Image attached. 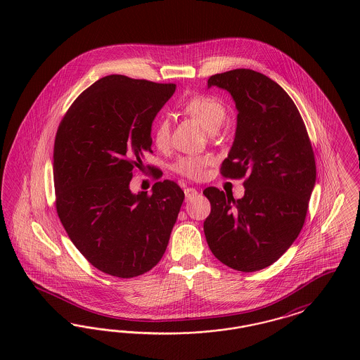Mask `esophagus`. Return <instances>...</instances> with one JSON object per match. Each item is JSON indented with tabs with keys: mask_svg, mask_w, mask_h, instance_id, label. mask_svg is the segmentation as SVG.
<instances>
[{
	"mask_svg": "<svg viewBox=\"0 0 360 360\" xmlns=\"http://www.w3.org/2000/svg\"><path fill=\"white\" fill-rule=\"evenodd\" d=\"M197 194H198V191H197V190H195L194 188H185V195H186V198H188V200L194 198Z\"/></svg>",
	"mask_w": 360,
	"mask_h": 360,
	"instance_id": "obj_1",
	"label": "esophagus"
}]
</instances>
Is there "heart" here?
I'll return each instance as SVG.
<instances>
[{"mask_svg": "<svg viewBox=\"0 0 360 360\" xmlns=\"http://www.w3.org/2000/svg\"><path fill=\"white\" fill-rule=\"evenodd\" d=\"M181 109L194 119L200 121L207 131L214 132L225 120L226 108L223 101L212 94L197 93L188 97ZM153 141L159 150H165L170 144L172 128L170 122L166 119H158L153 125ZM210 163V158L204 155H186L178 158L172 163V170L186 176L188 179H197L202 175L204 169Z\"/></svg>", "mask_w": 360, "mask_h": 360, "instance_id": "heart-1", "label": "heart"}]
</instances>
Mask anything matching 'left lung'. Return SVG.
I'll use <instances>...</instances> for the list:
<instances>
[{
	"instance_id": "8db88e82",
	"label": "left lung",
	"mask_w": 360,
	"mask_h": 360,
	"mask_svg": "<svg viewBox=\"0 0 360 360\" xmlns=\"http://www.w3.org/2000/svg\"><path fill=\"white\" fill-rule=\"evenodd\" d=\"M207 86L231 93L238 108L236 136L220 172L244 179L235 200L206 188L210 214L207 245L225 266L257 271L282 257L300 235L316 182V160L305 122L289 94L271 78L250 69L209 77Z\"/></svg>"
}]
</instances>
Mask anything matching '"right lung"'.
<instances>
[{
    "label": "right lung",
    "mask_w": 360,
    "mask_h": 360,
    "mask_svg": "<svg viewBox=\"0 0 360 360\" xmlns=\"http://www.w3.org/2000/svg\"><path fill=\"white\" fill-rule=\"evenodd\" d=\"M174 91L175 84L108 75L75 98L58 127L56 213L78 251L105 274H144L167 248L184 190L165 179L153 194H132L129 182L153 153V121Z\"/></svg>",
    "instance_id": "add662e5"
}]
</instances>
